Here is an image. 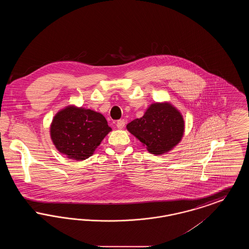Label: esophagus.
<instances>
[{
	"label": "esophagus",
	"instance_id": "obj_1",
	"mask_svg": "<svg viewBox=\"0 0 249 249\" xmlns=\"http://www.w3.org/2000/svg\"><path fill=\"white\" fill-rule=\"evenodd\" d=\"M125 126V120L124 119H119L117 122V127L118 129H123Z\"/></svg>",
	"mask_w": 249,
	"mask_h": 249
}]
</instances>
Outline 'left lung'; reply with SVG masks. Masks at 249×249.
Segmentation results:
<instances>
[{
	"mask_svg": "<svg viewBox=\"0 0 249 249\" xmlns=\"http://www.w3.org/2000/svg\"><path fill=\"white\" fill-rule=\"evenodd\" d=\"M184 119L170 104H153L140 119L127 125L131 134L154 155L168 152L180 142L184 133Z\"/></svg>",
	"mask_w": 249,
	"mask_h": 249,
	"instance_id": "left-lung-1",
	"label": "left lung"
}]
</instances>
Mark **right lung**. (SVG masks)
Returning a JSON list of instances; mask_svg holds the SVG:
<instances>
[{"label":"right lung","instance_id":"obj_1","mask_svg":"<svg viewBox=\"0 0 249 249\" xmlns=\"http://www.w3.org/2000/svg\"><path fill=\"white\" fill-rule=\"evenodd\" d=\"M112 130L106 118L90 109L68 107L54 117L50 135L56 148L69 159L84 160Z\"/></svg>","mask_w":249,"mask_h":249}]
</instances>
